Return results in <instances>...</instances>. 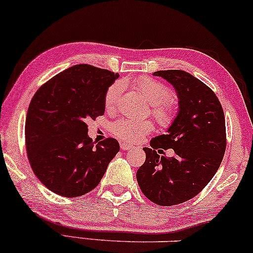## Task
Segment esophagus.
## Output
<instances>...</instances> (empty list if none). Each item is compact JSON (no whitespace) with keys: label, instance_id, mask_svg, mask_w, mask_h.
I'll use <instances>...</instances> for the list:
<instances>
[{"label":"esophagus","instance_id":"obj_1","mask_svg":"<svg viewBox=\"0 0 253 253\" xmlns=\"http://www.w3.org/2000/svg\"><path fill=\"white\" fill-rule=\"evenodd\" d=\"M130 147H132V146H130L129 143H127V142H125V141H120V148L123 149V150H128Z\"/></svg>","mask_w":253,"mask_h":253}]
</instances>
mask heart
<instances>
[{
  "label": "heart",
  "instance_id": "obj_1",
  "mask_svg": "<svg viewBox=\"0 0 253 253\" xmlns=\"http://www.w3.org/2000/svg\"><path fill=\"white\" fill-rule=\"evenodd\" d=\"M133 86L142 97L152 105V114L156 121L164 127H168L174 123L176 117V104L171 97L170 91L162 84L150 77H139L134 79ZM124 89L121 82H116L107 88L105 93V106L107 110L117 107ZM112 134L126 142H136L153 130V124L149 120H134L130 118H119L111 124Z\"/></svg>",
  "mask_w": 253,
  "mask_h": 253
}]
</instances>
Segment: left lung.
Here are the masks:
<instances>
[{"label": "left lung", "mask_w": 253, "mask_h": 253, "mask_svg": "<svg viewBox=\"0 0 253 253\" xmlns=\"http://www.w3.org/2000/svg\"><path fill=\"white\" fill-rule=\"evenodd\" d=\"M176 89L178 113L167 134L145 147L146 161L136 171L143 195L155 204L176 206L200 194L218 170L226 148L225 118L211 88L182 70L156 71ZM160 148L174 149L159 158Z\"/></svg>", "instance_id": "8db88e82"}]
</instances>
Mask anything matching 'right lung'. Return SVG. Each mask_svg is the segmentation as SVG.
<instances>
[{
  "instance_id": "obj_1",
  "label": "right lung",
  "mask_w": 253,
  "mask_h": 253,
  "mask_svg": "<svg viewBox=\"0 0 253 253\" xmlns=\"http://www.w3.org/2000/svg\"><path fill=\"white\" fill-rule=\"evenodd\" d=\"M118 73L78 64L43 84L31 99L25 120V147L31 168L47 189L65 197L93 190L119 152L107 137L95 143L89 120L104 116L105 93Z\"/></svg>"
}]
</instances>
